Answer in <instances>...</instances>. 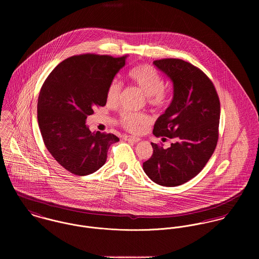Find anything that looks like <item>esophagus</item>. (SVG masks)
I'll return each instance as SVG.
<instances>
[{
  "label": "esophagus",
  "instance_id": "34e87169",
  "mask_svg": "<svg viewBox=\"0 0 259 259\" xmlns=\"http://www.w3.org/2000/svg\"><path fill=\"white\" fill-rule=\"evenodd\" d=\"M123 140H124V141H126V142H130V143H134V144H136V143H138V142H140V141H141L139 138L128 137V136H124V137H123Z\"/></svg>",
  "mask_w": 259,
  "mask_h": 259
}]
</instances>
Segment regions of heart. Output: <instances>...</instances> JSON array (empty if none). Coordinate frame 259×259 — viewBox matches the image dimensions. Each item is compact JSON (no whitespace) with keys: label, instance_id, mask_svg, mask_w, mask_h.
<instances>
[{"label":"heart","instance_id":"b5f03b06","mask_svg":"<svg viewBox=\"0 0 259 259\" xmlns=\"http://www.w3.org/2000/svg\"><path fill=\"white\" fill-rule=\"evenodd\" d=\"M127 76L130 80L137 84L146 95L148 105L160 107L166 100L164 80L155 69L148 65H139L130 70ZM121 91V83L117 79H112L106 94L107 103L113 105L116 103ZM148 121V116L144 112L121 111L118 115V122L121 126L131 132L139 131Z\"/></svg>","mask_w":259,"mask_h":259}]
</instances>
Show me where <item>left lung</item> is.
<instances>
[{"label":"left lung","instance_id":"left-lung-1","mask_svg":"<svg viewBox=\"0 0 259 259\" xmlns=\"http://www.w3.org/2000/svg\"><path fill=\"white\" fill-rule=\"evenodd\" d=\"M153 65L171 79L174 97L152 133L171 142L168 148L151 143L152 155L143 167L153 183L178 186L197 176L217 148L221 103L209 77L190 63L162 59Z\"/></svg>","mask_w":259,"mask_h":259}]
</instances>
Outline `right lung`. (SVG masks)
I'll list each match as a JSON object with an SVG mask.
<instances>
[{
  "mask_svg": "<svg viewBox=\"0 0 259 259\" xmlns=\"http://www.w3.org/2000/svg\"><path fill=\"white\" fill-rule=\"evenodd\" d=\"M127 56L84 54L60 63L45 80L37 100V122L47 149L68 171L87 176L101 168L112 134L92 133L85 124L96 107L107 104V89Z\"/></svg>",
  "mask_w": 259,
  "mask_h": 259,
  "instance_id": "1",
  "label": "right lung"
}]
</instances>
